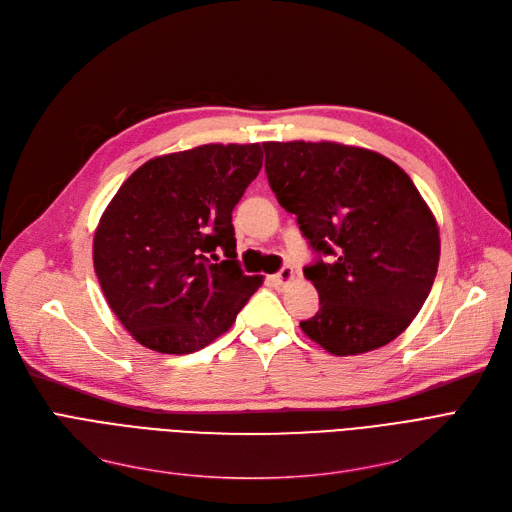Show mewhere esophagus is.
Returning <instances> with one entry per match:
<instances>
[{
	"label": "esophagus",
	"instance_id": "34e87169",
	"mask_svg": "<svg viewBox=\"0 0 512 512\" xmlns=\"http://www.w3.org/2000/svg\"><path fill=\"white\" fill-rule=\"evenodd\" d=\"M292 276H294L292 267H290V265H282L280 272L272 276V284H274V286H284V284H288V282L292 280Z\"/></svg>",
	"mask_w": 512,
	"mask_h": 512
}]
</instances>
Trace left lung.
<instances>
[{
  "instance_id": "obj_1",
  "label": "left lung",
  "mask_w": 512,
  "mask_h": 512,
  "mask_svg": "<svg viewBox=\"0 0 512 512\" xmlns=\"http://www.w3.org/2000/svg\"><path fill=\"white\" fill-rule=\"evenodd\" d=\"M278 203L315 259L319 309L303 332L346 357L407 330L432 290L440 234L413 180L388 157L338 143H263Z\"/></svg>"
}]
</instances>
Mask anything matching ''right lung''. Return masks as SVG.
Returning <instances> with one entry per match:
<instances>
[{
	"mask_svg": "<svg viewBox=\"0 0 512 512\" xmlns=\"http://www.w3.org/2000/svg\"><path fill=\"white\" fill-rule=\"evenodd\" d=\"M263 164L259 145H201L149 159L101 215L93 263L134 340L188 355L224 334L261 286L236 259L232 211Z\"/></svg>",
	"mask_w": 512,
	"mask_h": 512,
	"instance_id": "add662e5",
	"label": "right lung"
}]
</instances>
